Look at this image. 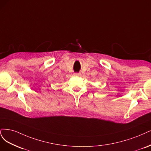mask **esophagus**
I'll list each match as a JSON object with an SVG mask.
<instances>
[{"mask_svg": "<svg viewBox=\"0 0 151 151\" xmlns=\"http://www.w3.org/2000/svg\"><path fill=\"white\" fill-rule=\"evenodd\" d=\"M80 75H81L80 73H74V76H80Z\"/></svg>", "mask_w": 151, "mask_h": 151, "instance_id": "1", "label": "esophagus"}]
</instances>
